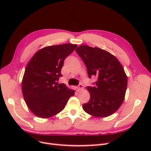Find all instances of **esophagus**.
<instances>
[{
  "label": "esophagus",
  "instance_id": "34e87169",
  "mask_svg": "<svg viewBox=\"0 0 151 151\" xmlns=\"http://www.w3.org/2000/svg\"><path fill=\"white\" fill-rule=\"evenodd\" d=\"M78 88L79 91H82L83 89V87L82 84H80L79 86H78Z\"/></svg>",
  "mask_w": 151,
  "mask_h": 151
}]
</instances>
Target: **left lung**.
Listing matches in <instances>:
<instances>
[{
    "label": "left lung",
    "mask_w": 151,
    "mask_h": 151,
    "mask_svg": "<svg viewBox=\"0 0 151 151\" xmlns=\"http://www.w3.org/2000/svg\"><path fill=\"white\" fill-rule=\"evenodd\" d=\"M75 50L86 65L88 77L98 78L94 87H87L91 98L83 104V110L97 117L112 115L126 94L127 78L122 65L112 54L98 47L80 45Z\"/></svg>",
    "instance_id": "8db88e82"
}]
</instances>
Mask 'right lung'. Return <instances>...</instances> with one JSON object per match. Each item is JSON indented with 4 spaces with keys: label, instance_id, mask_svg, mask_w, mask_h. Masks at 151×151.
<instances>
[{
    "label": "right lung",
    "instance_id": "right-lung-1",
    "mask_svg": "<svg viewBox=\"0 0 151 151\" xmlns=\"http://www.w3.org/2000/svg\"><path fill=\"white\" fill-rule=\"evenodd\" d=\"M77 45L48 46L34 54L25 68L22 82L23 96L30 110L38 117L50 118L63 110L75 91L59 83L65 58Z\"/></svg>",
    "mask_w": 151,
    "mask_h": 151
}]
</instances>
